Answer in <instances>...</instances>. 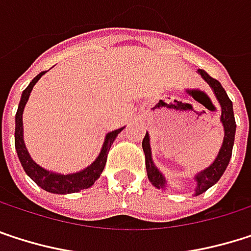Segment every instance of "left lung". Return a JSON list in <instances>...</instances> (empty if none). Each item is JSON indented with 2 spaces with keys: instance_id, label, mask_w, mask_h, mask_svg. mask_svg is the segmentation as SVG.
I'll use <instances>...</instances> for the list:
<instances>
[{
  "instance_id": "8db88e82",
  "label": "left lung",
  "mask_w": 251,
  "mask_h": 251,
  "mask_svg": "<svg viewBox=\"0 0 251 251\" xmlns=\"http://www.w3.org/2000/svg\"><path fill=\"white\" fill-rule=\"evenodd\" d=\"M199 74L203 77V80L210 86V89L213 90L219 105H221V109H222V114H221V123L224 126V142H222V146L219 149V153L216 156V159L213 161V164H210L206 170L200 171L194 180L197 183L196 186V196L204 193L209 187H212L213 184H216L219 181V178L222 177V174L225 173L228 164H229V159H231V155H232V146H234V137H235V118H234V111H232V102L231 99L228 98L226 92L224 90V87L221 86V83L210 77L206 71L203 70H199ZM142 148H143V152H145V158H146V171H148V178L149 181L155 186L156 188H165L167 186V181H165V177L159 173V170L155 167L153 161H152V151H151V140H149V134L146 133L143 142H142Z\"/></svg>"
}]
</instances>
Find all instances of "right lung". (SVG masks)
<instances>
[{
    "mask_svg": "<svg viewBox=\"0 0 251 251\" xmlns=\"http://www.w3.org/2000/svg\"><path fill=\"white\" fill-rule=\"evenodd\" d=\"M44 74H45V71L39 73L29 83V86L23 90V93H22V99H20L19 109H17V114H16V131H14L16 151H17V155H19V159L22 162V167H23L25 173L39 187L47 190V191H50V193H55V194L77 193L80 190L92 187L93 183L100 177V174H102V171L105 168V164H106V156H108V152L111 149V145L117 139L118 133H121L123 127L106 134L99 156L95 159V162L92 165H89L83 171H78L75 174H67V176H64V174H57V173H50L45 168H42L41 165H38L30 158V155H29V152H27V149L25 146V140H23V109L26 106V102L29 100V96H30V92L33 89V86L36 84V81Z\"/></svg>",
    "mask_w": 251,
    "mask_h": 251,
    "instance_id": "1",
    "label": "right lung"
}]
</instances>
